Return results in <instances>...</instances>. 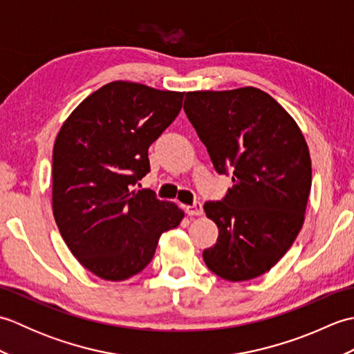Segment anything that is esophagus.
I'll return each mask as SVG.
<instances>
[{"instance_id":"1","label":"esophagus","mask_w":354,"mask_h":354,"mask_svg":"<svg viewBox=\"0 0 354 354\" xmlns=\"http://www.w3.org/2000/svg\"><path fill=\"white\" fill-rule=\"evenodd\" d=\"M184 209L189 216H201L202 213H204V207H202L201 202H194V204H192V205H185Z\"/></svg>"}]
</instances>
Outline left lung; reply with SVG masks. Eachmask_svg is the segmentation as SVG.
Returning a JSON list of instances; mask_svg holds the SVG:
<instances>
[{
	"label": "left lung",
	"mask_w": 354,
	"mask_h": 354,
	"mask_svg": "<svg viewBox=\"0 0 354 354\" xmlns=\"http://www.w3.org/2000/svg\"><path fill=\"white\" fill-rule=\"evenodd\" d=\"M184 111L217 173L234 185L204 209L219 228L204 251L208 269L246 281L275 266L304 223L312 161L304 135L280 103L259 88L187 93Z\"/></svg>",
	"instance_id": "1"
}]
</instances>
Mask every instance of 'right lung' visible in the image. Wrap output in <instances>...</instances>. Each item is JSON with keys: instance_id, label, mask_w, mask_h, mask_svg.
Returning <instances> with one entry per match:
<instances>
[{"instance_id": "obj_1", "label": "right lung", "mask_w": 354, "mask_h": 354, "mask_svg": "<svg viewBox=\"0 0 354 354\" xmlns=\"http://www.w3.org/2000/svg\"><path fill=\"white\" fill-rule=\"evenodd\" d=\"M184 93L115 80L65 120L53 147V214L74 257L108 281L152 260L158 240L181 223L176 204L149 189L147 150L183 108Z\"/></svg>"}]
</instances>
